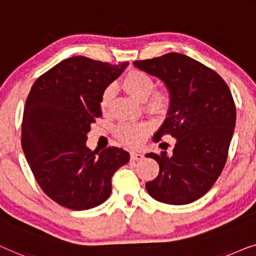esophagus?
<instances>
[{
	"instance_id": "obj_1",
	"label": "esophagus",
	"mask_w": 256,
	"mask_h": 256,
	"mask_svg": "<svg viewBox=\"0 0 256 256\" xmlns=\"http://www.w3.org/2000/svg\"><path fill=\"white\" fill-rule=\"evenodd\" d=\"M144 159V154L140 152H132L131 153V160L133 161H138V160H142Z\"/></svg>"
}]
</instances>
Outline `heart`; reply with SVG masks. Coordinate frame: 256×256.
I'll return each instance as SVG.
<instances>
[{
	"mask_svg": "<svg viewBox=\"0 0 256 256\" xmlns=\"http://www.w3.org/2000/svg\"><path fill=\"white\" fill-rule=\"evenodd\" d=\"M122 86L128 95L138 102H146V110L152 114H164L169 108V97L164 92H156L152 97L156 84L150 75L139 70H132L125 74L122 81ZM114 94V86H109L104 89L100 96V108L102 110H106L112 100ZM150 97V99L149 97ZM150 100H148V98ZM150 128L146 124H131L123 123L116 128V134L122 142L128 145H139L145 139Z\"/></svg>",
	"mask_w": 256,
	"mask_h": 256,
	"instance_id": "b5f03b06",
	"label": "heart"
}]
</instances>
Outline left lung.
Segmentation results:
<instances>
[{
    "label": "left lung",
    "instance_id": "8db88e82",
    "mask_svg": "<svg viewBox=\"0 0 256 256\" xmlns=\"http://www.w3.org/2000/svg\"><path fill=\"white\" fill-rule=\"evenodd\" d=\"M133 64L160 78L169 94L167 118L153 140L166 133L176 139L170 156L146 154L160 167L147 192L161 203H192L214 184L228 159L236 118L232 94L214 70L180 53Z\"/></svg>",
    "mask_w": 256,
    "mask_h": 256
}]
</instances>
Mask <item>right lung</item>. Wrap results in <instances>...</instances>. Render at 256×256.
Here are the masks:
<instances>
[{
	"label": "right lung",
	"mask_w": 256,
	"mask_h": 256,
	"mask_svg": "<svg viewBox=\"0 0 256 256\" xmlns=\"http://www.w3.org/2000/svg\"><path fill=\"white\" fill-rule=\"evenodd\" d=\"M128 62L110 64L86 56L64 59L37 78L25 102L22 148L46 195L70 210H88L109 198L111 178L130 154L87 146L100 112L104 89Z\"/></svg>",
	"instance_id": "right-lung-1"
}]
</instances>
